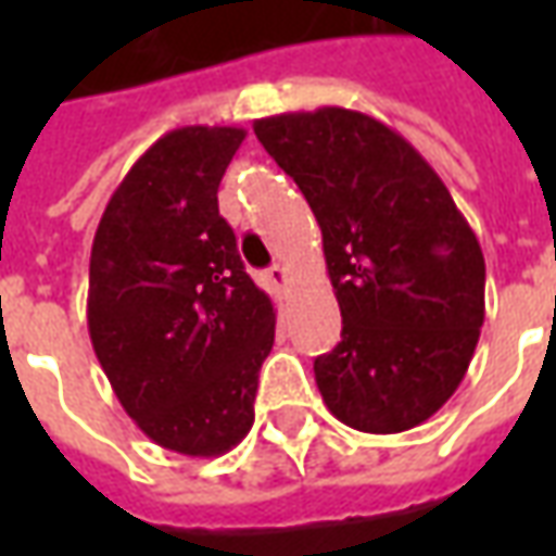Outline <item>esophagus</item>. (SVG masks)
Here are the masks:
<instances>
[{"mask_svg": "<svg viewBox=\"0 0 556 556\" xmlns=\"http://www.w3.org/2000/svg\"><path fill=\"white\" fill-rule=\"evenodd\" d=\"M267 279H270V286H277V289H282L286 282H289V270H286V265H274L270 270H267Z\"/></svg>", "mask_w": 556, "mask_h": 556, "instance_id": "34e87169", "label": "esophagus"}]
</instances>
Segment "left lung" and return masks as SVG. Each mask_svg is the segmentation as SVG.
<instances>
[{"instance_id":"left-lung-1","label":"left lung","mask_w":556,"mask_h":556,"mask_svg":"<svg viewBox=\"0 0 556 556\" xmlns=\"http://www.w3.org/2000/svg\"><path fill=\"white\" fill-rule=\"evenodd\" d=\"M325 241L342 342L315 357L330 414L408 431L462 384L485 318V258L438 172L372 115L321 106L258 118Z\"/></svg>"}]
</instances>
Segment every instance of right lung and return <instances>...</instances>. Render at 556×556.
<instances>
[{
    "label": "right lung",
    "mask_w": 556,
    "mask_h": 556,
    "mask_svg": "<svg viewBox=\"0 0 556 556\" xmlns=\"http://www.w3.org/2000/svg\"><path fill=\"white\" fill-rule=\"evenodd\" d=\"M241 127H178L130 166L94 231L89 337L115 396L172 453L223 455L253 429L277 313L243 270L217 190Z\"/></svg>",
    "instance_id": "1"
}]
</instances>
